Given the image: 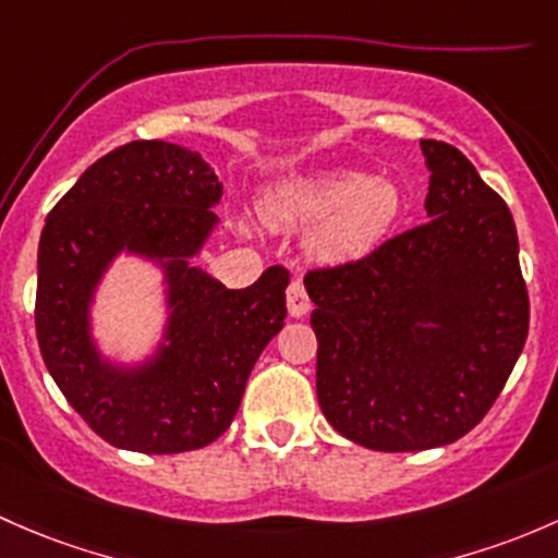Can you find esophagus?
<instances>
[{
    "label": "esophagus",
    "mask_w": 558,
    "mask_h": 558,
    "mask_svg": "<svg viewBox=\"0 0 558 558\" xmlns=\"http://www.w3.org/2000/svg\"><path fill=\"white\" fill-rule=\"evenodd\" d=\"M287 312L295 319L306 317V314L312 312V301H308V292L301 279H292L290 287H287Z\"/></svg>",
    "instance_id": "1"
}]
</instances>
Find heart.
Segmentation results:
<instances>
[{
  "label": "heart",
  "mask_w": 558,
  "mask_h": 558,
  "mask_svg": "<svg viewBox=\"0 0 558 558\" xmlns=\"http://www.w3.org/2000/svg\"><path fill=\"white\" fill-rule=\"evenodd\" d=\"M403 206L398 182L332 169L281 182L263 198L260 211L274 228L317 222L308 233V252L322 263H352L392 233Z\"/></svg>",
  "instance_id": "1"
}]
</instances>
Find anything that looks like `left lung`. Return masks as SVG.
<instances>
[{
	"label": "left lung",
	"mask_w": 558,
	"mask_h": 558,
	"mask_svg": "<svg viewBox=\"0 0 558 558\" xmlns=\"http://www.w3.org/2000/svg\"><path fill=\"white\" fill-rule=\"evenodd\" d=\"M422 153L429 220L303 279L322 413L373 451L435 449L468 435L530 332L508 204L457 147L422 140Z\"/></svg>",
	"instance_id": "1"
}]
</instances>
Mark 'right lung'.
Instances as JSON below:
<instances>
[{"mask_svg":"<svg viewBox=\"0 0 558 558\" xmlns=\"http://www.w3.org/2000/svg\"><path fill=\"white\" fill-rule=\"evenodd\" d=\"M222 182L198 153L129 142L85 169L48 215L37 255V341L69 405L118 449L180 453L231 427L246 378L287 317L290 274L263 271L228 290L191 266L217 215ZM120 251L165 266L167 343L140 368L101 361L89 301Z\"/></svg>","mask_w":558,"mask_h":558,"instance_id":"add662e5","label":"right lung"}]
</instances>
